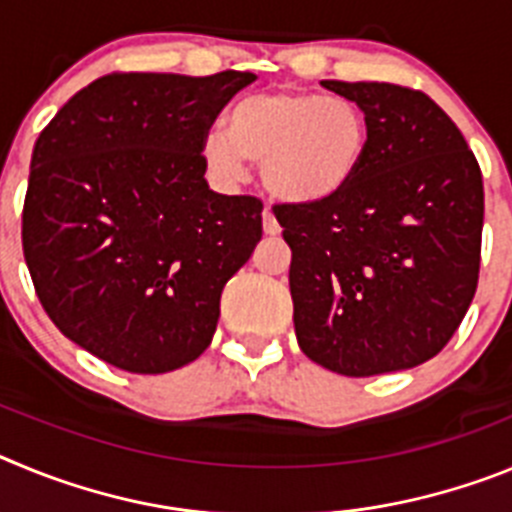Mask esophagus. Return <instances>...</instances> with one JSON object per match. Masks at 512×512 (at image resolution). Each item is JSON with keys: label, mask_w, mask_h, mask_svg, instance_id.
<instances>
[{"label": "esophagus", "mask_w": 512, "mask_h": 512, "mask_svg": "<svg viewBox=\"0 0 512 512\" xmlns=\"http://www.w3.org/2000/svg\"><path fill=\"white\" fill-rule=\"evenodd\" d=\"M279 220L274 217V212L271 210H264V233L266 235H279Z\"/></svg>", "instance_id": "1"}]
</instances>
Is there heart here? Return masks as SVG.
<instances>
[{
	"label": "heart",
	"instance_id": "obj_1",
	"mask_svg": "<svg viewBox=\"0 0 512 512\" xmlns=\"http://www.w3.org/2000/svg\"><path fill=\"white\" fill-rule=\"evenodd\" d=\"M369 122L351 99L310 92L251 94L230 110L228 130L212 128L202 153L212 174L235 184L248 161L261 164L271 197L312 205L341 192L364 164Z\"/></svg>",
	"mask_w": 512,
	"mask_h": 512
}]
</instances>
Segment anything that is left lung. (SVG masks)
<instances>
[{
  "label": "left lung",
  "instance_id": "8db88e82",
  "mask_svg": "<svg viewBox=\"0 0 512 512\" xmlns=\"http://www.w3.org/2000/svg\"><path fill=\"white\" fill-rule=\"evenodd\" d=\"M369 122V148L338 194L274 205L292 248L302 354L346 377L433 359L477 292L485 189L477 158L428 94L384 81H320Z\"/></svg>",
  "mask_w": 512,
  "mask_h": 512
}]
</instances>
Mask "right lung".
<instances>
[{"mask_svg":"<svg viewBox=\"0 0 512 512\" xmlns=\"http://www.w3.org/2000/svg\"><path fill=\"white\" fill-rule=\"evenodd\" d=\"M251 81L117 71L76 92L35 140L27 269L48 318L97 359L164 374L210 346L264 205L207 187L202 140Z\"/></svg>","mask_w":512,"mask_h":512,"instance_id":"obj_1","label":"right lung"}]
</instances>
